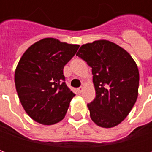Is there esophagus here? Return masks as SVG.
Returning a JSON list of instances; mask_svg holds the SVG:
<instances>
[{"label": "esophagus", "instance_id": "esophagus-1", "mask_svg": "<svg viewBox=\"0 0 152 152\" xmlns=\"http://www.w3.org/2000/svg\"><path fill=\"white\" fill-rule=\"evenodd\" d=\"M83 89H84V88H83L82 86H80V88H78V89H77V91H78L79 93H81L83 91Z\"/></svg>", "mask_w": 152, "mask_h": 152}]
</instances>
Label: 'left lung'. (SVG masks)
<instances>
[{
    "label": "left lung",
    "mask_w": 152,
    "mask_h": 152,
    "mask_svg": "<svg viewBox=\"0 0 152 152\" xmlns=\"http://www.w3.org/2000/svg\"><path fill=\"white\" fill-rule=\"evenodd\" d=\"M76 56L92 68L95 99L88 103L92 121L112 128L124 121L137 100L139 72L126 50L109 40L83 45Z\"/></svg>",
    "instance_id": "1"
}]
</instances>
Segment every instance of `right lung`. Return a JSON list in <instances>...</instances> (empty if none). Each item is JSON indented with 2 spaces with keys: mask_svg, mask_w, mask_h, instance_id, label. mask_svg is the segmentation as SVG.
Returning a JSON list of instances; mask_svg holds the SVG:
<instances>
[{
  "mask_svg": "<svg viewBox=\"0 0 152 152\" xmlns=\"http://www.w3.org/2000/svg\"><path fill=\"white\" fill-rule=\"evenodd\" d=\"M79 47L45 38L23 54L15 70V87L25 112L35 121L50 125L65 116L76 94L66 86L63 67Z\"/></svg>",
  "mask_w": 152,
  "mask_h": 152,
  "instance_id": "add662e5",
  "label": "right lung"
}]
</instances>
